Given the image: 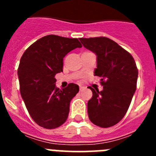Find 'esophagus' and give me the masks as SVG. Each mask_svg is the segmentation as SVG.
<instances>
[{"label":"esophagus","mask_w":156,"mask_h":156,"mask_svg":"<svg viewBox=\"0 0 156 156\" xmlns=\"http://www.w3.org/2000/svg\"><path fill=\"white\" fill-rule=\"evenodd\" d=\"M83 89H84V87H83V86H80V90H83Z\"/></svg>","instance_id":"esophagus-1"}]
</instances>
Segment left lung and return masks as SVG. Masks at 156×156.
<instances>
[{
  "label": "left lung",
  "instance_id": "obj_1",
  "mask_svg": "<svg viewBox=\"0 0 156 156\" xmlns=\"http://www.w3.org/2000/svg\"><path fill=\"white\" fill-rule=\"evenodd\" d=\"M83 47L97 55L94 76L101 77L103 90L93 89L87 102L90 120L100 127H110L124 117L137 87L138 70L132 55L105 37L80 38Z\"/></svg>",
  "mask_w": 156,
  "mask_h": 156
}]
</instances>
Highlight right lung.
I'll return each mask as SVG.
<instances>
[{
	"label": "right lung",
	"mask_w": 156,
	"mask_h": 156,
	"mask_svg": "<svg viewBox=\"0 0 156 156\" xmlns=\"http://www.w3.org/2000/svg\"><path fill=\"white\" fill-rule=\"evenodd\" d=\"M81 47L77 38L48 35L23 53L18 69L20 93L30 116L39 126L55 129L68 118L70 101L79 92V86L71 83L60 90L55 76L62 71L63 58Z\"/></svg>",
	"instance_id": "right-lung-1"
}]
</instances>
